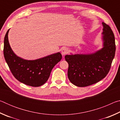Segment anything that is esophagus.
Wrapping results in <instances>:
<instances>
[{"label":"esophagus","instance_id":"1","mask_svg":"<svg viewBox=\"0 0 120 120\" xmlns=\"http://www.w3.org/2000/svg\"><path fill=\"white\" fill-rule=\"evenodd\" d=\"M68 49L67 48H64L61 50V54L62 56L66 55V54L68 53Z\"/></svg>","mask_w":120,"mask_h":120}]
</instances>
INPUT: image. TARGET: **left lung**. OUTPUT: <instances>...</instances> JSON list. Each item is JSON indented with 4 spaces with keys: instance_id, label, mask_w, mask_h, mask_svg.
Here are the masks:
<instances>
[{
    "instance_id": "1",
    "label": "left lung",
    "mask_w": 120,
    "mask_h": 120,
    "mask_svg": "<svg viewBox=\"0 0 120 120\" xmlns=\"http://www.w3.org/2000/svg\"><path fill=\"white\" fill-rule=\"evenodd\" d=\"M102 40L103 47L90 54L66 55L68 63V77L78 87H86L99 82L106 76L115 53V38L111 27L104 22Z\"/></svg>"
}]
</instances>
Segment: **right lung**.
Returning a JSON list of instances; mask_svg holds the SVG:
<instances>
[{
  "mask_svg": "<svg viewBox=\"0 0 120 120\" xmlns=\"http://www.w3.org/2000/svg\"><path fill=\"white\" fill-rule=\"evenodd\" d=\"M8 30L4 38V55L12 74L19 82L32 87L43 85L54 66L62 59L60 52L34 60H27L14 53L9 45Z\"/></svg>",
  "mask_w": 120,
  "mask_h": 120,
  "instance_id": "1",
  "label": "right lung"
}]
</instances>
